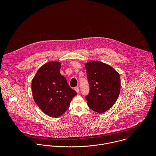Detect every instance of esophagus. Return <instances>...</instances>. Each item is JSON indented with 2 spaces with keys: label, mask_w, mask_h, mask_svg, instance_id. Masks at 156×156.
Listing matches in <instances>:
<instances>
[{
  "label": "esophagus",
  "mask_w": 156,
  "mask_h": 156,
  "mask_svg": "<svg viewBox=\"0 0 156 156\" xmlns=\"http://www.w3.org/2000/svg\"><path fill=\"white\" fill-rule=\"evenodd\" d=\"M74 90H75L77 93H79V88L78 87H76L74 88Z\"/></svg>",
  "instance_id": "1"
}]
</instances>
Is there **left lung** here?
<instances>
[{
  "mask_svg": "<svg viewBox=\"0 0 156 156\" xmlns=\"http://www.w3.org/2000/svg\"><path fill=\"white\" fill-rule=\"evenodd\" d=\"M89 85L85 97L90 109L101 113L108 111L118 99L121 88L119 73L110 66L100 61L85 64Z\"/></svg>",
  "mask_w": 156,
  "mask_h": 156,
  "instance_id": "left-lung-1",
  "label": "left lung"
}]
</instances>
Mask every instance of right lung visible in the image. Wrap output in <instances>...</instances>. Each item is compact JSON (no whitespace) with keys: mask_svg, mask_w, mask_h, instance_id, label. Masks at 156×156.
Listing matches in <instances>:
<instances>
[{"mask_svg":"<svg viewBox=\"0 0 156 156\" xmlns=\"http://www.w3.org/2000/svg\"><path fill=\"white\" fill-rule=\"evenodd\" d=\"M61 67L59 62H47L38 70L32 81L35 102L46 115L54 118L67 111L71 101L77 94L61 74Z\"/></svg>","mask_w":156,"mask_h":156,"instance_id":"add662e5","label":"right lung"}]
</instances>
